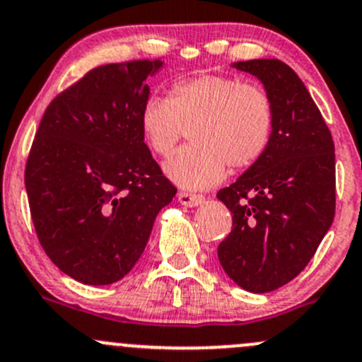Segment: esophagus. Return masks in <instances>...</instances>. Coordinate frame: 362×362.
Returning <instances> with one entry per match:
<instances>
[{
  "label": "esophagus",
  "mask_w": 362,
  "mask_h": 362,
  "mask_svg": "<svg viewBox=\"0 0 362 362\" xmlns=\"http://www.w3.org/2000/svg\"><path fill=\"white\" fill-rule=\"evenodd\" d=\"M178 201H180V204H184V206H199V204L204 203V196L203 194H192V192H185V191H180L178 192Z\"/></svg>",
  "instance_id": "obj_1"
}]
</instances>
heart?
<instances>
[{
  "label": "heart",
  "instance_id": "1",
  "mask_svg": "<svg viewBox=\"0 0 362 362\" xmlns=\"http://www.w3.org/2000/svg\"><path fill=\"white\" fill-rule=\"evenodd\" d=\"M276 109L271 93L238 76L203 74L173 83L168 98L151 95L139 112L149 149L170 154L190 128L192 146L163 165L166 177L189 191L213 187L227 170H246L260 161L272 142Z\"/></svg>",
  "mask_w": 362,
  "mask_h": 362
}]
</instances>
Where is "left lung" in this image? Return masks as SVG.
<instances>
[{"label": "left lung", "mask_w": 362, "mask_h": 362, "mask_svg": "<svg viewBox=\"0 0 362 362\" xmlns=\"http://www.w3.org/2000/svg\"><path fill=\"white\" fill-rule=\"evenodd\" d=\"M271 93L272 142L260 161L216 194L232 213L218 245L223 271L243 290L269 293L295 279L334 218V144L302 79L277 59L234 62Z\"/></svg>", "instance_id": "1"}]
</instances>
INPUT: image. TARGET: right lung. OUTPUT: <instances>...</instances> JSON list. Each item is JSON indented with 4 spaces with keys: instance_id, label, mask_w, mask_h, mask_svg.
<instances>
[{
    "instance_id": "obj_1",
    "label": "right lung",
    "mask_w": 362,
    "mask_h": 362,
    "mask_svg": "<svg viewBox=\"0 0 362 362\" xmlns=\"http://www.w3.org/2000/svg\"><path fill=\"white\" fill-rule=\"evenodd\" d=\"M161 60L107 64L57 95L25 165L30 216L45 253L91 286L123 279L177 187L144 142L139 112Z\"/></svg>"
}]
</instances>
